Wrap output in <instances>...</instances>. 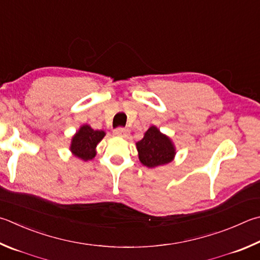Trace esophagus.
Returning <instances> with one entry per match:
<instances>
[{"label":"esophagus","mask_w":260,"mask_h":260,"mask_svg":"<svg viewBox=\"0 0 260 260\" xmlns=\"http://www.w3.org/2000/svg\"><path fill=\"white\" fill-rule=\"evenodd\" d=\"M114 134L116 136H120V138H126L127 134H128V129L126 128H117L114 131Z\"/></svg>","instance_id":"obj_1"}]
</instances>
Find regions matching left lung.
Returning <instances> with one entry per match:
<instances>
[{"instance_id": "obj_1", "label": "left lung", "mask_w": 260, "mask_h": 260, "mask_svg": "<svg viewBox=\"0 0 260 260\" xmlns=\"http://www.w3.org/2000/svg\"><path fill=\"white\" fill-rule=\"evenodd\" d=\"M140 161L148 168H155L172 162L176 155V148L172 139L151 126L143 139L136 143Z\"/></svg>"}]
</instances>
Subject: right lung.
Here are the masks:
<instances>
[{"instance_id": "right-lung-1", "label": "right lung", "mask_w": 260, "mask_h": 260, "mask_svg": "<svg viewBox=\"0 0 260 260\" xmlns=\"http://www.w3.org/2000/svg\"><path fill=\"white\" fill-rule=\"evenodd\" d=\"M106 136L105 131H95L87 124H84L74 134L69 150L84 161L92 160L96 155V145Z\"/></svg>"}]
</instances>
